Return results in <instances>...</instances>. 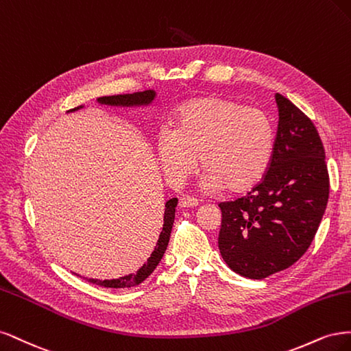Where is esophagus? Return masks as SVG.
I'll return each mask as SVG.
<instances>
[{"label": "esophagus", "instance_id": "1", "mask_svg": "<svg viewBox=\"0 0 351 351\" xmlns=\"http://www.w3.org/2000/svg\"><path fill=\"white\" fill-rule=\"evenodd\" d=\"M195 206H198V199L194 198V197L184 195V197L179 198V207L188 208V207H195Z\"/></svg>", "mask_w": 351, "mask_h": 351}]
</instances>
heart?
Returning a JSON list of instances; mask_svg holds the SVG:
<instances>
[{
	"label": "heart",
	"instance_id": "heart-1",
	"mask_svg": "<svg viewBox=\"0 0 351 351\" xmlns=\"http://www.w3.org/2000/svg\"><path fill=\"white\" fill-rule=\"evenodd\" d=\"M276 132L264 110L207 96L192 99L175 115V131L157 135V154L166 176L180 182L197 167L204 186L239 194L255 186L273 159Z\"/></svg>",
	"mask_w": 351,
	"mask_h": 351
}]
</instances>
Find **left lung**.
Here are the masks:
<instances>
[{
  "mask_svg": "<svg viewBox=\"0 0 351 351\" xmlns=\"http://www.w3.org/2000/svg\"><path fill=\"white\" fill-rule=\"evenodd\" d=\"M278 128L264 178L234 201L220 202L219 250L234 273L261 280L308 251L330 197L324 144L311 118L276 95Z\"/></svg>",
  "mask_w": 351,
  "mask_h": 351,
  "instance_id": "left-lung-1",
  "label": "left lung"
}]
</instances>
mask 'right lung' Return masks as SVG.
Instances as JSON below:
<instances>
[{
    "label": "right lung",
    "mask_w": 351,
    "mask_h": 351,
    "mask_svg": "<svg viewBox=\"0 0 351 351\" xmlns=\"http://www.w3.org/2000/svg\"><path fill=\"white\" fill-rule=\"evenodd\" d=\"M154 92L153 90H144V92H137L132 95H115V96H104L99 97L97 100L100 104L105 105H122V106H134V105H149L150 101L154 99ZM82 106H77L71 110L80 109ZM178 204V198H172L166 202L165 206V217H163V229L159 234V241H157L154 251L152 252L150 258L147 259V263L137 271L135 274H128L125 277H119L115 280H95V278H88L87 281L93 282V285L101 286V287H112V289H127L140 285L141 281H144L147 277H149L154 268L159 265L160 259L166 251L167 243H169V237H171L172 232V226L175 220V207Z\"/></svg>",
    "instance_id": "1"
}]
</instances>
